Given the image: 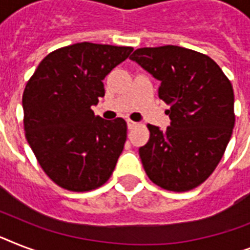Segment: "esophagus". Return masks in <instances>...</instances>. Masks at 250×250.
Wrapping results in <instances>:
<instances>
[{
    "label": "esophagus",
    "instance_id": "obj_1",
    "mask_svg": "<svg viewBox=\"0 0 250 250\" xmlns=\"http://www.w3.org/2000/svg\"><path fill=\"white\" fill-rule=\"evenodd\" d=\"M137 125H139L137 122H133V121H131V119H128V121H127V127H128L129 129L135 128V127H136Z\"/></svg>",
    "mask_w": 250,
    "mask_h": 250
}]
</instances>
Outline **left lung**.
<instances>
[{
  "instance_id": "8db88e82",
  "label": "left lung",
  "mask_w": 250,
  "mask_h": 250,
  "mask_svg": "<svg viewBox=\"0 0 250 250\" xmlns=\"http://www.w3.org/2000/svg\"><path fill=\"white\" fill-rule=\"evenodd\" d=\"M129 58L160 80L158 96L170 105V125H148L149 141L139 149L145 172L164 189H193L215 170L232 135V84L210 57L182 46L140 48Z\"/></svg>"
}]
</instances>
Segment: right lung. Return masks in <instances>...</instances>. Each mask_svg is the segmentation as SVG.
<instances>
[{"label": "right lung", "mask_w": 250, "mask_h": 250, "mask_svg": "<svg viewBox=\"0 0 250 250\" xmlns=\"http://www.w3.org/2000/svg\"><path fill=\"white\" fill-rule=\"evenodd\" d=\"M133 48L78 42L49 53L23 92L25 139L45 174L64 189L105 184L125 148L127 123L96 117L102 80Z\"/></svg>", "instance_id": "right-lung-1"}]
</instances>
